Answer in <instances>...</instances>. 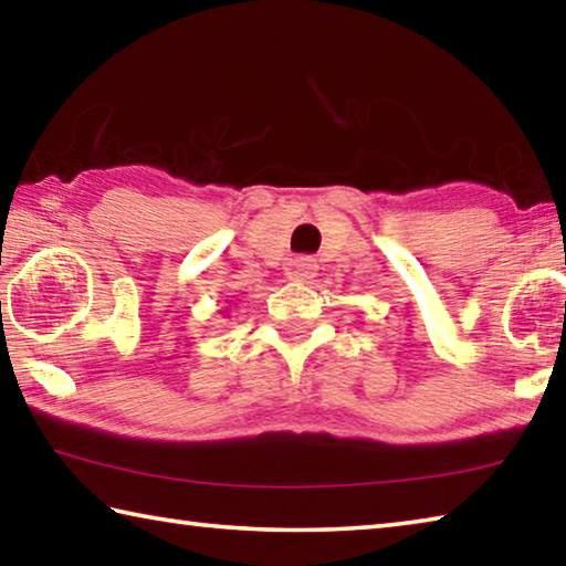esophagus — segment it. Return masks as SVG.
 <instances>
[{
    "instance_id": "obj_1",
    "label": "esophagus",
    "mask_w": 566,
    "mask_h": 566,
    "mask_svg": "<svg viewBox=\"0 0 566 566\" xmlns=\"http://www.w3.org/2000/svg\"><path fill=\"white\" fill-rule=\"evenodd\" d=\"M286 274H290V280H294V282H310L312 276L316 274V262L306 254L294 256L290 266H286Z\"/></svg>"
}]
</instances>
